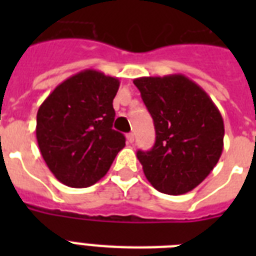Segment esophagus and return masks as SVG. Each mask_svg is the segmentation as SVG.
<instances>
[{
	"instance_id": "esophagus-1",
	"label": "esophagus",
	"mask_w": 256,
	"mask_h": 256,
	"mask_svg": "<svg viewBox=\"0 0 256 256\" xmlns=\"http://www.w3.org/2000/svg\"><path fill=\"white\" fill-rule=\"evenodd\" d=\"M126 140H128V144H132V142H134V134H132V132H128V136H126Z\"/></svg>"
}]
</instances>
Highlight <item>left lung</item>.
Wrapping results in <instances>:
<instances>
[{"mask_svg": "<svg viewBox=\"0 0 256 256\" xmlns=\"http://www.w3.org/2000/svg\"><path fill=\"white\" fill-rule=\"evenodd\" d=\"M156 126V144L138 152L160 192L186 194L210 174L223 152V118L207 92L183 74L134 80Z\"/></svg>", "mask_w": 256, "mask_h": 256, "instance_id": "left-lung-1", "label": "left lung"}]
</instances>
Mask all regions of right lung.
Instances as JSON below:
<instances>
[{"label": "right lung", "instance_id": "add662e5", "mask_svg": "<svg viewBox=\"0 0 256 256\" xmlns=\"http://www.w3.org/2000/svg\"><path fill=\"white\" fill-rule=\"evenodd\" d=\"M118 88V78L88 69L60 84L38 108V148L49 170L66 186L96 183L124 148V134L112 130Z\"/></svg>", "mask_w": 256, "mask_h": 256}]
</instances>
